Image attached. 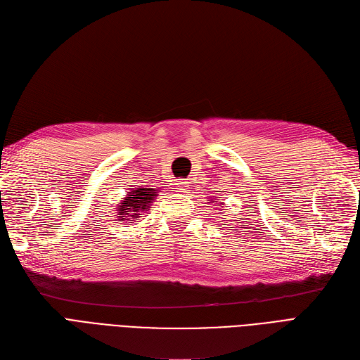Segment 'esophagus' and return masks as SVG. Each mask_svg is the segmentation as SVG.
Returning a JSON list of instances; mask_svg holds the SVG:
<instances>
[{"instance_id": "obj_1", "label": "esophagus", "mask_w": 360, "mask_h": 360, "mask_svg": "<svg viewBox=\"0 0 360 360\" xmlns=\"http://www.w3.org/2000/svg\"><path fill=\"white\" fill-rule=\"evenodd\" d=\"M176 186H177V191L179 192H188L191 189V181L189 180H184V179H180V180H177Z\"/></svg>"}]
</instances>
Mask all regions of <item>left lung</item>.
<instances>
[{"mask_svg": "<svg viewBox=\"0 0 360 360\" xmlns=\"http://www.w3.org/2000/svg\"><path fill=\"white\" fill-rule=\"evenodd\" d=\"M214 204H217V200H215V202ZM217 205H220V204H217Z\"/></svg>", "mask_w": 360, "mask_h": 360, "instance_id": "left-lung-1", "label": "left lung"}]
</instances>
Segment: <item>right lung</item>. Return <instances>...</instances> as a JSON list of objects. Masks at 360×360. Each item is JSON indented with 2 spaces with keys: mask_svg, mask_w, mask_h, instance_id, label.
<instances>
[{
  "mask_svg": "<svg viewBox=\"0 0 360 360\" xmlns=\"http://www.w3.org/2000/svg\"><path fill=\"white\" fill-rule=\"evenodd\" d=\"M155 196H158V191L152 188L131 189V192H128V195L122 198L121 205L118 207V220L125 221L141 217L143 212L150 208Z\"/></svg>",
  "mask_w": 360,
  "mask_h": 360,
  "instance_id": "obj_1",
  "label": "right lung"
}]
</instances>
